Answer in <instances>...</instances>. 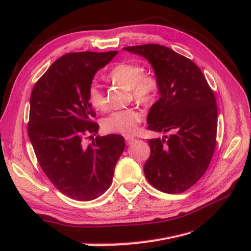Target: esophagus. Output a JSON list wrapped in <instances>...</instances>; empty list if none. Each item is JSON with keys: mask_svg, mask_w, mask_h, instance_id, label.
Returning a JSON list of instances; mask_svg holds the SVG:
<instances>
[{"mask_svg": "<svg viewBox=\"0 0 251 251\" xmlns=\"http://www.w3.org/2000/svg\"><path fill=\"white\" fill-rule=\"evenodd\" d=\"M125 139H126V144H131V143L135 140V138H134V137H131V136H126V137Z\"/></svg>", "mask_w": 251, "mask_h": 251, "instance_id": "34e87169", "label": "esophagus"}]
</instances>
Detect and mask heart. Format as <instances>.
Returning a JSON list of instances; mask_svg holds the SVG:
<instances>
[{
	"label": "heart",
	"mask_w": 251,
	"mask_h": 251,
	"mask_svg": "<svg viewBox=\"0 0 251 251\" xmlns=\"http://www.w3.org/2000/svg\"><path fill=\"white\" fill-rule=\"evenodd\" d=\"M108 78L132 91L134 98L141 102L153 100L158 88L156 78L151 75L143 74V68L138 64L121 63L109 72ZM89 102L97 111L107 109V100L100 86L93 83L89 88ZM141 113L134 109L113 112L102 121V127L108 133L132 135L137 130V124L141 120Z\"/></svg>",
	"instance_id": "obj_1"
}]
</instances>
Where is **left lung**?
Returning a JSON list of instances; mask_svg holds the SVG:
<instances>
[{
	"instance_id": "1",
	"label": "left lung",
	"mask_w": 251,
	"mask_h": 251,
	"mask_svg": "<svg viewBox=\"0 0 251 251\" xmlns=\"http://www.w3.org/2000/svg\"><path fill=\"white\" fill-rule=\"evenodd\" d=\"M146 58L155 72L160 98L151 105L148 128L171 132L149 139L151 155L143 166L158 191L179 194L193 186L207 170L216 148V97L199 67L157 44L126 47Z\"/></svg>"
}]
</instances>
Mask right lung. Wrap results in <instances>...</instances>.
Returning a JSON list of instances; mask_svg holds the SVG:
<instances>
[{"label":"right lung","mask_w":251,"mask_h":251,"mask_svg":"<svg viewBox=\"0 0 251 251\" xmlns=\"http://www.w3.org/2000/svg\"><path fill=\"white\" fill-rule=\"evenodd\" d=\"M117 53H68L50 66L30 96L28 136L37 161L60 193L77 201L107 192L126 147L120 135L93 138L100 126L88 98L94 75Z\"/></svg>","instance_id":"obj_1"}]
</instances>
